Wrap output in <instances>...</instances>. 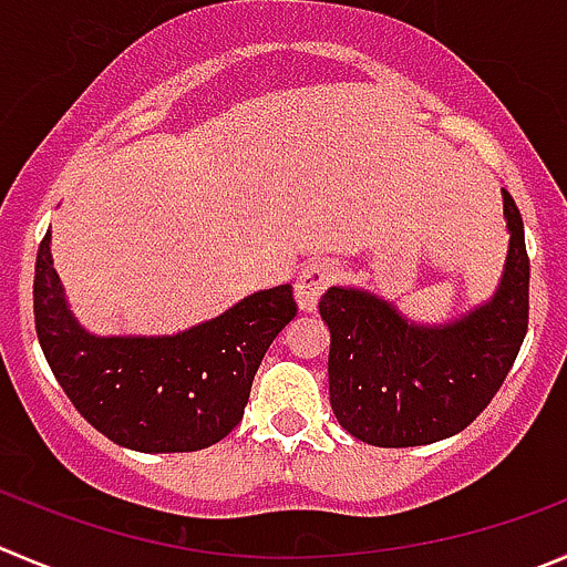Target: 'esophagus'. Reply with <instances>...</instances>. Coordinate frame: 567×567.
I'll use <instances>...</instances> for the list:
<instances>
[{
	"instance_id": "1",
	"label": "esophagus",
	"mask_w": 567,
	"mask_h": 567,
	"mask_svg": "<svg viewBox=\"0 0 567 567\" xmlns=\"http://www.w3.org/2000/svg\"><path fill=\"white\" fill-rule=\"evenodd\" d=\"M337 264L328 261V258H320V261H311L300 269L298 280H295V300H298L300 311H315L317 300L326 292L328 284L337 278Z\"/></svg>"
}]
</instances>
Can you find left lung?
I'll return each mask as SVG.
<instances>
[{"label": "left lung", "instance_id": "obj_1", "mask_svg": "<svg viewBox=\"0 0 567 567\" xmlns=\"http://www.w3.org/2000/svg\"><path fill=\"white\" fill-rule=\"evenodd\" d=\"M509 234L493 298L449 322H414L392 300L331 287L320 317L331 331L328 390L339 425L379 449H412L460 434L504 384L529 326V256L506 188Z\"/></svg>", "mask_w": 567, "mask_h": 567}]
</instances>
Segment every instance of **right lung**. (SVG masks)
Listing matches in <instances>:
<instances>
[{
	"label": "right lung",
	"instance_id": "1",
	"mask_svg": "<svg viewBox=\"0 0 567 567\" xmlns=\"http://www.w3.org/2000/svg\"><path fill=\"white\" fill-rule=\"evenodd\" d=\"M38 247L35 333L58 384L96 431L142 454L208 449L241 420L272 339L298 315L292 287L261 289L166 337H96L80 326L50 252Z\"/></svg>",
	"mask_w": 567,
	"mask_h": 567
}]
</instances>
